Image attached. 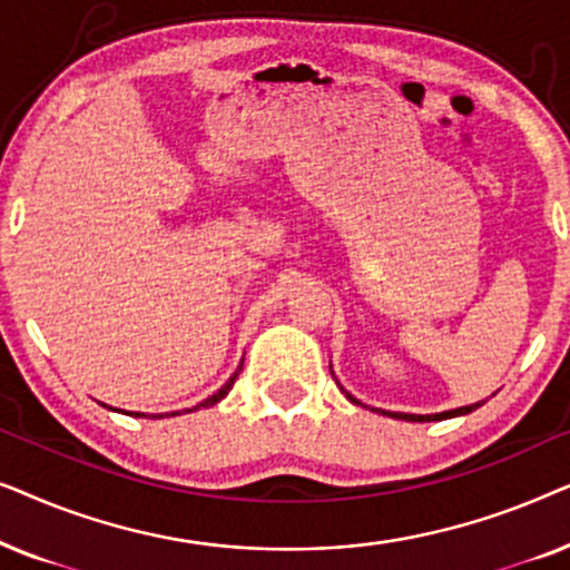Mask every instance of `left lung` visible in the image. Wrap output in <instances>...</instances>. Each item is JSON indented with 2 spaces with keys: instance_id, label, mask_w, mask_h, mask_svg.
Masks as SVG:
<instances>
[{
  "instance_id": "1",
  "label": "left lung",
  "mask_w": 570,
  "mask_h": 570,
  "mask_svg": "<svg viewBox=\"0 0 570 570\" xmlns=\"http://www.w3.org/2000/svg\"><path fill=\"white\" fill-rule=\"evenodd\" d=\"M350 396V394H347ZM353 400V396H350ZM355 402V400H353ZM478 404H470V407H459V410H449V412H439V415H407V412H386V415L392 417H400V420H412V423H431V420H446V417H456V415H466V412L478 410Z\"/></svg>"
}]
</instances>
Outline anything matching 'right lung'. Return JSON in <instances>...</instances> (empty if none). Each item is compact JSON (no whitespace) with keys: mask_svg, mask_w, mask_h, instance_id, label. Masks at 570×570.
I'll use <instances>...</instances> for the list:
<instances>
[{"mask_svg":"<svg viewBox=\"0 0 570 570\" xmlns=\"http://www.w3.org/2000/svg\"><path fill=\"white\" fill-rule=\"evenodd\" d=\"M236 379H238V373H233V376H230V381H228V384H225V386H223V389H220V392H217V394H213V396H209V400H205V402H202V407H213V404H217V402H220V400H223V396L230 392V389H233V384H236ZM129 415H131V412H129ZM174 415H178V412H174ZM137 417H139V412H137Z\"/></svg>","mask_w":570,"mask_h":570,"instance_id":"right-lung-1","label":"right lung"}]
</instances>
